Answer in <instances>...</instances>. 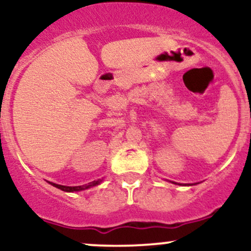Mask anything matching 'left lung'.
Wrapping results in <instances>:
<instances>
[{
	"instance_id": "obj_1",
	"label": "left lung",
	"mask_w": 251,
	"mask_h": 251,
	"mask_svg": "<svg viewBox=\"0 0 251 251\" xmlns=\"http://www.w3.org/2000/svg\"><path fill=\"white\" fill-rule=\"evenodd\" d=\"M172 183H174V184H177V183H175V181H172Z\"/></svg>"
}]
</instances>
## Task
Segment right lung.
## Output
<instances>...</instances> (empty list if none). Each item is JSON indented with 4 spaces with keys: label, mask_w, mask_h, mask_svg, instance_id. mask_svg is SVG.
Here are the masks:
<instances>
[{
    "label": "right lung",
    "mask_w": 251,
    "mask_h": 251,
    "mask_svg": "<svg viewBox=\"0 0 251 251\" xmlns=\"http://www.w3.org/2000/svg\"><path fill=\"white\" fill-rule=\"evenodd\" d=\"M101 183V180H94V181H91V183L88 184H85V185H80V186H65V185H59V184H55V183H50V185L55 186V188L62 190V191H66V192H74V191H81V190H86V189H89L92 188V186H96V185H99V184Z\"/></svg>",
    "instance_id": "1"
}]
</instances>
